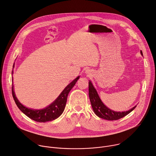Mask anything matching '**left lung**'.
<instances>
[{"label": "left lung", "instance_id": "left-lung-1", "mask_svg": "<svg viewBox=\"0 0 156 156\" xmlns=\"http://www.w3.org/2000/svg\"><path fill=\"white\" fill-rule=\"evenodd\" d=\"M140 53L143 56L142 51H140ZM89 97L92 108L96 115L99 118L106 120L113 121L119 119L128 115L136 107L135 106L131 109L123 112L114 111L109 109L101 101L91 81H89Z\"/></svg>", "mask_w": 156, "mask_h": 156}]
</instances>
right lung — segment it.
Masks as SVG:
<instances>
[{"instance_id":"right-lung-1","label":"right lung","mask_w":156,"mask_h":156,"mask_svg":"<svg viewBox=\"0 0 156 156\" xmlns=\"http://www.w3.org/2000/svg\"><path fill=\"white\" fill-rule=\"evenodd\" d=\"M79 78L80 76H78L72 82H71L63 90L59 96L51 104L44 109H33L28 108L22 105L16 96L13 86L12 87V93L13 100L15 101L17 107L27 116L39 122L51 121L58 118L63 113L66 106L68 93L70 90L73 88Z\"/></svg>"}]
</instances>
